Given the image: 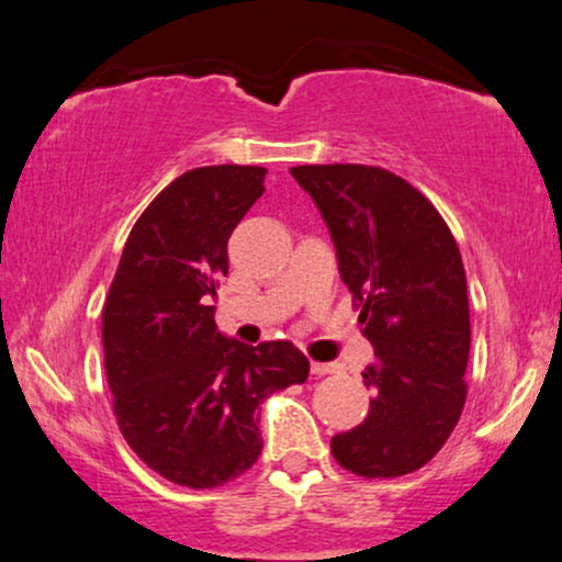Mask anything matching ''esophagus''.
Masks as SVG:
<instances>
[{
    "mask_svg": "<svg viewBox=\"0 0 562 562\" xmlns=\"http://www.w3.org/2000/svg\"><path fill=\"white\" fill-rule=\"evenodd\" d=\"M311 371H313V374H330V371H336V363L313 361V363H311Z\"/></svg>",
    "mask_w": 562,
    "mask_h": 562,
    "instance_id": "esophagus-1",
    "label": "esophagus"
}]
</instances>
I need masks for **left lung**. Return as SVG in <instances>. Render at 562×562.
I'll use <instances>...</instances> for the list:
<instances>
[{
  "instance_id": "8db88e82",
  "label": "left lung",
  "mask_w": 562,
  "mask_h": 562,
  "mask_svg": "<svg viewBox=\"0 0 562 562\" xmlns=\"http://www.w3.org/2000/svg\"><path fill=\"white\" fill-rule=\"evenodd\" d=\"M290 172L326 221L376 357L361 371L374 392L369 415L330 438V450L359 476H405L438 453L463 413L471 321L461 251L436 205L390 170Z\"/></svg>"
}]
</instances>
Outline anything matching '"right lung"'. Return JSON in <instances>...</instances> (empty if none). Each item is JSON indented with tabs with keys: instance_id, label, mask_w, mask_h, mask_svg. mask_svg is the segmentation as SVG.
Instances as JSON below:
<instances>
[{
	"instance_id": "obj_1",
	"label": "right lung",
	"mask_w": 562,
	"mask_h": 562,
	"mask_svg": "<svg viewBox=\"0 0 562 562\" xmlns=\"http://www.w3.org/2000/svg\"><path fill=\"white\" fill-rule=\"evenodd\" d=\"M265 176L257 165H209L172 180L130 232L101 315L122 436L180 486L213 488L251 469L262 453L257 407L311 371L290 341L224 336L209 305L228 272V236Z\"/></svg>"
}]
</instances>
